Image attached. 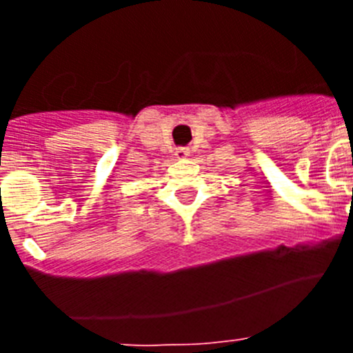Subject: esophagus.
I'll return each mask as SVG.
<instances>
[{"mask_svg":"<svg viewBox=\"0 0 353 353\" xmlns=\"http://www.w3.org/2000/svg\"><path fill=\"white\" fill-rule=\"evenodd\" d=\"M174 155H176L179 159H187L189 155H191V152H189V148H185V146H180V148H176Z\"/></svg>","mask_w":353,"mask_h":353,"instance_id":"34e87169","label":"esophagus"}]
</instances>
